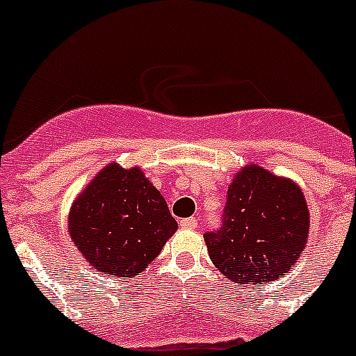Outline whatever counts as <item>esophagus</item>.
I'll use <instances>...</instances> for the list:
<instances>
[{
  "instance_id": "obj_1",
  "label": "esophagus",
  "mask_w": 356,
  "mask_h": 356,
  "mask_svg": "<svg viewBox=\"0 0 356 356\" xmlns=\"http://www.w3.org/2000/svg\"><path fill=\"white\" fill-rule=\"evenodd\" d=\"M180 226L184 229H194L197 228V219L196 217H185V219L180 221Z\"/></svg>"
}]
</instances>
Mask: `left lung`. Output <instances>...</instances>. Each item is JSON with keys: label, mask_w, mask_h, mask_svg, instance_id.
I'll use <instances>...</instances> for the list:
<instances>
[{"label": "left lung", "mask_w": 356, "mask_h": 356, "mask_svg": "<svg viewBox=\"0 0 356 356\" xmlns=\"http://www.w3.org/2000/svg\"><path fill=\"white\" fill-rule=\"evenodd\" d=\"M308 226L307 201L294 181L246 165L228 187L222 226L205 234L207 250L235 284H264L294 267Z\"/></svg>", "instance_id": "1"}]
</instances>
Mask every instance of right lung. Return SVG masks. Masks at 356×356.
<instances>
[{"label":"right lung","instance_id":"add662e5","mask_svg":"<svg viewBox=\"0 0 356 356\" xmlns=\"http://www.w3.org/2000/svg\"><path fill=\"white\" fill-rule=\"evenodd\" d=\"M69 235L103 275L131 278L156 259L178 229L162 194L139 168L108 163L69 212Z\"/></svg>","mask_w":356,"mask_h":356}]
</instances>
